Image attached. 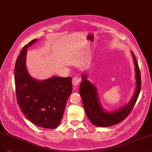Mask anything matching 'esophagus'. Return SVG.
<instances>
[{"mask_svg":"<svg viewBox=\"0 0 152 152\" xmlns=\"http://www.w3.org/2000/svg\"><path fill=\"white\" fill-rule=\"evenodd\" d=\"M80 78H78L77 77H74V78H73V79H72V84L74 86L77 87L78 85V83H80Z\"/></svg>","mask_w":152,"mask_h":152,"instance_id":"esophagus-1","label":"esophagus"}]
</instances>
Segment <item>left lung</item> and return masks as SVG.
Here are the masks:
<instances>
[{
	"instance_id": "left-lung-1",
	"label": "left lung",
	"mask_w": 152,
	"mask_h": 152,
	"mask_svg": "<svg viewBox=\"0 0 152 152\" xmlns=\"http://www.w3.org/2000/svg\"><path fill=\"white\" fill-rule=\"evenodd\" d=\"M132 55L134 64L136 82L134 94L127 104L114 111H108L102 107L96 86L88 80L86 72L82 74V81L79 87V93L87 116L96 126H111L122 121L128 116L137 102L141 89V75L137 61L132 51Z\"/></svg>"
}]
</instances>
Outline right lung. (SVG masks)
<instances>
[{
	"instance_id": "1",
	"label": "right lung",
	"mask_w": 152,
	"mask_h": 152,
	"mask_svg": "<svg viewBox=\"0 0 152 152\" xmlns=\"http://www.w3.org/2000/svg\"><path fill=\"white\" fill-rule=\"evenodd\" d=\"M36 41L34 39L24 46L15 62L17 101L31 122L41 128L54 129L58 126L72 94V78L53 76L40 80L31 76L26 65L27 48Z\"/></svg>"
}]
</instances>
